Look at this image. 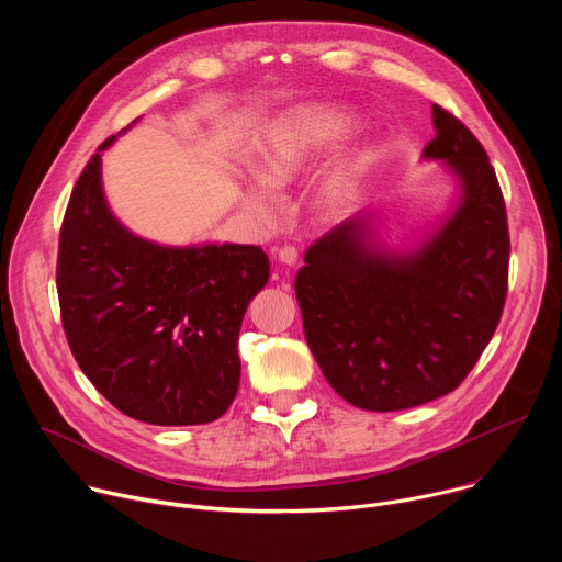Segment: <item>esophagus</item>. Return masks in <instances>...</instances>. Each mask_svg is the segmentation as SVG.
<instances>
[{
    "label": "esophagus",
    "mask_w": 562,
    "mask_h": 562,
    "mask_svg": "<svg viewBox=\"0 0 562 562\" xmlns=\"http://www.w3.org/2000/svg\"><path fill=\"white\" fill-rule=\"evenodd\" d=\"M278 260H280L282 265H286V267H295V262H297V249L291 247V245H284V247L278 251Z\"/></svg>",
    "instance_id": "esophagus-1"
}]
</instances>
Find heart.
Masks as SVG:
<instances>
[{
	"label": "heart",
	"instance_id": "heart-1",
	"mask_svg": "<svg viewBox=\"0 0 562 562\" xmlns=\"http://www.w3.org/2000/svg\"><path fill=\"white\" fill-rule=\"evenodd\" d=\"M356 126L358 115L334 104H300L273 120L256 148L254 169L258 182L239 191V206L260 222L273 220L276 198L271 191H282L297 182L319 157L349 137ZM362 169V153L353 150L338 157L323 182V204L329 211L347 206Z\"/></svg>",
	"mask_w": 562,
	"mask_h": 562
}]
</instances>
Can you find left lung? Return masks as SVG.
<instances>
[{
    "instance_id": "left-lung-1",
    "label": "left lung",
    "mask_w": 562,
    "mask_h": 562,
    "mask_svg": "<svg viewBox=\"0 0 562 562\" xmlns=\"http://www.w3.org/2000/svg\"><path fill=\"white\" fill-rule=\"evenodd\" d=\"M423 150L456 180L442 220L389 247L364 209L306 249L295 276L306 345L329 384L367 412H400L453 391L490 345L507 295L509 231L490 157L431 106Z\"/></svg>"
}]
</instances>
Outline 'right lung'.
<instances>
[{"instance_id":"obj_1","label":"right lung","mask_w":562,"mask_h":562,"mask_svg":"<svg viewBox=\"0 0 562 562\" xmlns=\"http://www.w3.org/2000/svg\"><path fill=\"white\" fill-rule=\"evenodd\" d=\"M79 176L59 233L68 347L128 418L159 427L213 423L237 393V336L269 282V258L254 245L167 247L128 231L102 187V153Z\"/></svg>"}]
</instances>
